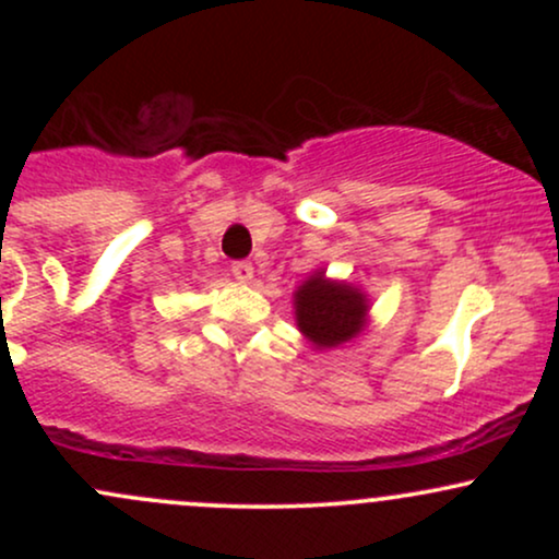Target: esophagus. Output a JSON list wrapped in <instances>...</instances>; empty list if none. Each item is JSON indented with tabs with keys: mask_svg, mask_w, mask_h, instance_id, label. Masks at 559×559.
I'll list each match as a JSON object with an SVG mask.
<instances>
[{
	"mask_svg": "<svg viewBox=\"0 0 559 559\" xmlns=\"http://www.w3.org/2000/svg\"><path fill=\"white\" fill-rule=\"evenodd\" d=\"M230 273H234L236 281H241V284H252L254 281V267H252V262H247V260L234 262V265H230Z\"/></svg>",
	"mask_w": 559,
	"mask_h": 559,
	"instance_id": "obj_1",
	"label": "esophagus"
}]
</instances>
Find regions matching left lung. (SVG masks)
Here are the masks:
<instances>
[{
	"instance_id": "obj_1",
	"label": "left lung",
	"mask_w": 559,
	"mask_h": 559,
	"mask_svg": "<svg viewBox=\"0 0 559 559\" xmlns=\"http://www.w3.org/2000/svg\"><path fill=\"white\" fill-rule=\"evenodd\" d=\"M294 320L316 349H338L368 329L370 299L360 286L329 278L325 267H318L294 288Z\"/></svg>"
}]
</instances>
